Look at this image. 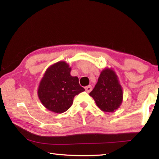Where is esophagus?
Masks as SVG:
<instances>
[{"instance_id":"34e87169","label":"esophagus","mask_w":159,"mask_h":159,"mask_svg":"<svg viewBox=\"0 0 159 159\" xmlns=\"http://www.w3.org/2000/svg\"><path fill=\"white\" fill-rule=\"evenodd\" d=\"M85 89V91L87 92H90L92 91V88L91 85H88V86H86Z\"/></svg>"}]
</instances>
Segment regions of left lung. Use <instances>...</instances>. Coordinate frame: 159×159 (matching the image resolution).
Wrapping results in <instances>:
<instances>
[{
	"instance_id": "left-lung-1",
	"label": "left lung",
	"mask_w": 159,
	"mask_h": 159,
	"mask_svg": "<svg viewBox=\"0 0 159 159\" xmlns=\"http://www.w3.org/2000/svg\"><path fill=\"white\" fill-rule=\"evenodd\" d=\"M89 95L103 111L111 112L119 108L122 102L123 91L115 72L108 68L101 72Z\"/></svg>"
}]
</instances>
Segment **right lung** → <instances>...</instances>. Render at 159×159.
<instances>
[{
  "label": "right lung",
  "instance_id": "right-lung-1",
  "mask_svg": "<svg viewBox=\"0 0 159 159\" xmlns=\"http://www.w3.org/2000/svg\"><path fill=\"white\" fill-rule=\"evenodd\" d=\"M70 72L71 67L65 61L55 63L46 71L37 91L46 108L56 113L64 112L71 106L74 97L85 91L79 78L71 76Z\"/></svg>",
  "mask_w": 159,
  "mask_h": 159
}]
</instances>
